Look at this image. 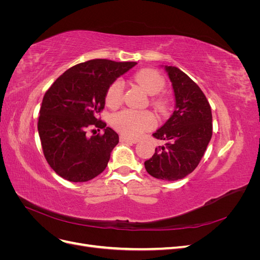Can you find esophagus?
Segmentation results:
<instances>
[{"label": "esophagus", "instance_id": "1", "mask_svg": "<svg viewBox=\"0 0 260 260\" xmlns=\"http://www.w3.org/2000/svg\"><path fill=\"white\" fill-rule=\"evenodd\" d=\"M120 142L122 143H130V144H136L138 141L137 140H132V139H129V138H125L123 136L120 137Z\"/></svg>", "mask_w": 260, "mask_h": 260}]
</instances>
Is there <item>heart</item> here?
I'll list each match as a JSON object with an SVG mask.
<instances>
[{"label": "heart", "instance_id": "1", "mask_svg": "<svg viewBox=\"0 0 260 260\" xmlns=\"http://www.w3.org/2000/svg\"><path fill=\"white\" fill-rule=\"evenodd\" d=\"M135 81L140 84L152 98V105L159 111L165 113L168 108V101L161 95H156L160 93L166 81L165 78L154 69H141L133 76ZM123 100V83L120 79H117L108 86L105 95L106 105L111 108H116L122 103ZM156 119L151 112H139L133 109H123L117 113L113 118L114 128L121 133L122 136L137 139L141 137L147 130L155 127Z\"/></svg>", "mask_w": 260, "mask_h": 260}]
</instances>
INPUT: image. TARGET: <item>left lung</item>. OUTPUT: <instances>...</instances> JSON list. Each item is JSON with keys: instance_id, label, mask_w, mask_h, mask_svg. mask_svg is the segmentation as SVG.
Masks as SVG:
<instances>
[{"instance_id": "left-lung-1", "label": "left lung", "mask_w": 260, "mask_h": 260, "mask_svg": "<svg viewBox=\"0 0 260 260\" xmlns=\"http://www.w3.org/2000/svg\"><path fill=\"white\" fill-rule=\"evenodd\" d=\"M174 88L176 109L153 137L165 141L145 160L152 177L166 181L183 179L198 167L212 136L208 101L190 77L174 66H165Z\"/></svg>"}]
</instances>
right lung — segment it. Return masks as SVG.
Returning <instances> with one entry per match:
<instances>
[{
  "label": "right lung",
  "instance_id": "obj_1",
  "mask_svg": "<svg viewBox=\"0 0 260 260\" xmlns=\"http://www.w3.org/2000/svg\"><path fill=\"white\" fill-rule=\"evenodd\" d=\"M136 61L91 59L59 76L45 92L38 131L51 168L70 182H85L103 172L119 137L98 115L108 86ZM103 135L89 137L87 131Z\"/></svg>",
  "mask_w": 260,
  "mask_h": 260
}]
</instances>
